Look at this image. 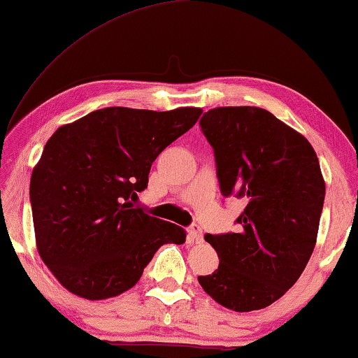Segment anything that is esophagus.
Instances as JSON below:
<instances>
[{"label":"esophagus","mask_w":358,"mask_h":358,"mask_svg":"<svg viewBox=\"0 0 358 358\" xmlns=\"http://www.w3.org/2000/svg\"><path fill=\"white\" fill-rule=\"evenodd\" d=\"M189 238L192 239V241H195V243H202L203 233H202V228H200L197 223L190 224V228H189Z\"/></svg>","instance_id":"34e87169"}]
</instances>
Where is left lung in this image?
<instances>
[{
	"label": "left lung",
	"instance_id": "8db88e82",
	"mask_svg": "<svg viewBox=\"0 0 358 358\" xmlns=\"http://www.w3.org/2000/svg\"><path fill=\"white\" fill-rule=\"evenodd\" d=\"M220 190L246 202L238 233L205 234L218 268L199 283L233 311L262 310L293 287L315 249L326 185L310 141L259 107H217L200 119Z\"/></svg>",
	"mask_w": 358,
	"mask_h": 358
}]
</instances>
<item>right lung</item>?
Segmentation results:
<instances>
[{
    "label": "right lung",
    "mask_w": 358,
    "mask_h": 358,
    "mask_svg": "<svg viewBox=\"0 0 358 358\" xmlns=\"http://www.w3.org/2000/svg\"><path fill=\"white\" fill-rule=\"evenodd\" d=\"M200 114L106 107L50 136L29 194L37 251L68 292L86 300L120 295L163 244L185 243L184 228L134 202L148 187L153 161Z\"/></svg>",
    "instance_id": "obj_1"
}]
</instances>
